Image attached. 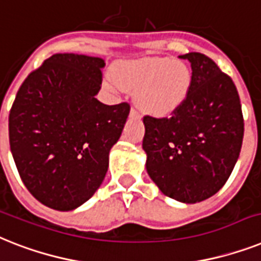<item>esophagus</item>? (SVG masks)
I'll return each instance as SVG.
<instances>
[{"label":"esophagus","mask_w":261,"mask_h":261,"mask_svg":"<svg viewBox=\"0 0 261 261\" xmlns=\"http://www.w3.org/2000/svg\"><path fill=\"white\" fill-rule=\"evenodd\" d=\"M130 118H139V114L135 109H131L130 110Z\"/></svg>","instance_id":"esophagus-1"}]
</instances>
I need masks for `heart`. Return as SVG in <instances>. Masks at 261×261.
<instances>
[{
    "label": "heart",
    "mask_w": 261,
    "mask_h": 261,
    "mask_svg": "<svg viewBox=\"0 0 261 261\" xmlns=\"http://www.w3.org/2000/svg\"><path fill=\"white\" fill-rule=\"evenodd\" d=\"M114 77L106 80L111 91L137 92L139 110L154 116L170 115L189 94L192 72L179 60L167 57H142L119 64Z\"/></svg>",
    "instance_id": "b5f03b06"
}]
</instances>
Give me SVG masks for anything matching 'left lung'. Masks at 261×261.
I'll return each mask as SVG.
<instances>
[{
	"label": "left lung",
	"instance_id": "left-lung-1",
	"mask_svg": "<svg viewBox=\"0 0 261 261\" xmlns=\"http://www.w3.org/2000/svg\"><path fill=\"white\" fill-rule=\"evenodd\" d=\"M192 67L189 94L169 118L146 115V169L165 196L196 204L221 189L240 154L244 119L230 76L198 52L182 55Z\"/></svg>",
	"mask_w": 261,
	"mask_h": 261
}]
</instances>
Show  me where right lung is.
<instances>
[{
    "label": "right lung",
    "instance_id": "add662e5",
    "mask_svg": "<svg viewBox=\"0 0 261 261\" xmlns=\"http://www.w3.org/2000/svg\"><path fill=\"white\" fill-rule=\"evenodd\" d=\"M105 60L56 54L28 75L9 114L10 151L27 189L56 211H73L99 189L128 103L103 105Z\"/></svg>",
    "mask_w": 261,
    "mask_h": 261
}]
</instances>
